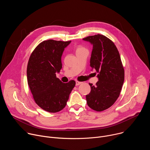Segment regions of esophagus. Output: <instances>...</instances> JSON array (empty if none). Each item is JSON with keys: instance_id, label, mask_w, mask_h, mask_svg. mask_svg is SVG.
<instances>
[{"instance_id": "esophagus-1", "label": "esophagus", "mask_w": 150, "mask_h": 150, "mask_svg": "<svg viewBox=\"0 0 150 150\" xmlns=\"http://www.w3.org/2000/svg\"><path fill=\"white\" fill-rule=\"evenodd\" d=\"M75 82H76V86H78V85H79L82 83L81 82H79V81H76Z\"/></svg>"}]
</instances>
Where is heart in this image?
I'll list each match as a JSON object with an SVG mask.
<instances>
[{
    "label": "heart",
    "instance_id": "b5f03b06",
    "mask_svg": "<svg viewBox=\"0 0 150 150\" xmlns=\"http://www.w3.org/2000/svg\"><path fill=\"white\" fill-rule=\"evenodd\" d=\"M86 49H85V47H83V46H79L76 47V53H78L79 52H81V51H83L84 50H85Z\"/></svg>",
    "mask_w": 150,
    "mask_h": 150
}]
</instances>
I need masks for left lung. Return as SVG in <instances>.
I'll use <instances>...</instances> for the list:
<instances>
[{
    "instance_id": "obj_1",
    "label": "left lung",
    "mask_w": 150,
    "mask_h": 150,
    "mask_svg": "<svg viewBox=\"0 0 150 150\" xmlns=\"http://www.w3.org/2000/svg\"><path fill=\"white\" fill-rule=\"evenodd\" d=\"M93 45L90 67L98 73L96 85L89 83L91 92L86 96L88 105L97 112L111 107L119 97L125 71L119 51L114 42L101 34L83 38Z\"/></svg>"
}]
</instances>
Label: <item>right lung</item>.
Here are the masks:
<instances>
[{"label": "right lung", "mask_w": 150, "mask_h": 150, "mask_svg": "<svg viewBox=\"0 0 150 150\" xmlns=\"http://www.w3.org/2000/svg\"><path fill=\"white\" fill-rule=\"evenodd\" d=\"M71 41L45 40L32 52L27 65V81L33 98L40 108L50 113L67 105L75 81L63 83L56 77L62 68L61 57Z\"/></svg>", "instance_id": "obj_1"}]
</instances>
